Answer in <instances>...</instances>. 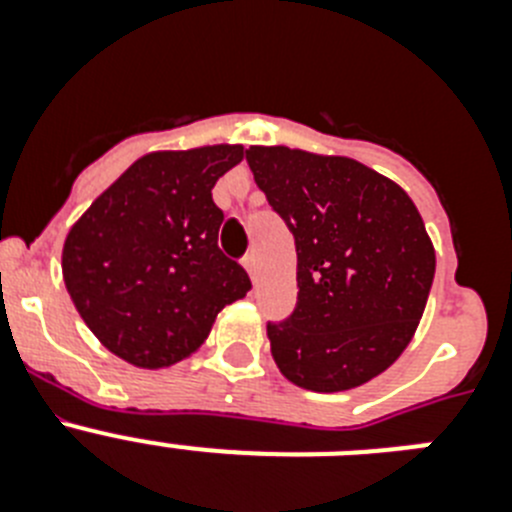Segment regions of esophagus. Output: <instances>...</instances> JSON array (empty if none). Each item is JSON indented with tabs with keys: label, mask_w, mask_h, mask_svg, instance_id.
<instances>
[{
	"label": "esophagus",
	"mask_w": 512,
	"mask_h": 512,
	"mask_svg": "<svg viewBox=\"0 0 512 512\" xmlns=\"http://www.w3.org/2000/svg\"><path fill=\"white\" fill-rule=\"evenodd\" d=\"M243 266H246V271L251 274V279H256V256H253V253H246V256H243Z\"/></svg>",
	"instance_id": "obj_1"
}]
</instances>
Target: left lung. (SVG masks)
<instances>
[{"label":"left lung","mask_w":512,"mask_h":512,"mask_svg":"<svg viewBox=\"0 0 512 512\" xmlns=\"http://www.w3.org/2000/svg\"><path fill=\"white\" fill-rule=\"evenodd\" d=\"M246 161L297 248L295 310L266 323L279 372L312 392L369 382L405 351L431 292L418 207L354 158L251 146Z\"/></svg>","instance_id":"left-lung-1"}]
</instances>
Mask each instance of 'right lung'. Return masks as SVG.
<instances>
[{"label": "right lung", "mask_w": 512, "mask_h": 512, "mask_svg": "<svg viewBox=\"0 0 512 512\" xmlns=\"http://www.w3.org/2000/svg\"><path fill=\"white\" fill-rule=\"evenodd\" d=\"M241 146L138 158L92 202L63 243V282L115 356L161 369L192 356L217 312L246 297V269L217 246L223 210L212 187Z\"/></svg>", "instance_id": "add662e5"}]
</instances>
